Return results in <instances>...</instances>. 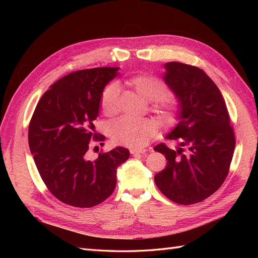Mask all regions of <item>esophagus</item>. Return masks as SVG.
<instances>
[{"instance_id": "34e87169", "label": "esophagus", "mask_w": 258, "mask_h": 258, "mask_svg": "<svg viewBox=\"0 0 258 258\" xmlns=\"http://www.w3.org/2000/svg\"><path fill=\"white\" fill-rule=\"evenodd\" d=\"M130 153L132 155H144L146 153V150H139V148H131Z\"/></svg>"}]
</instances>
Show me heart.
Listing matches in <instances>:
<instances>
[{
    "instance_id": "b5f03b06",
    "label": "heart",
    "mask_w": 258,
    "mask_h": 258,
    "mask_svg": "<svg viewBox=\"0 0 258 258\" xmlns=\"http://www.w3.org/2000/svg\"><path fill=\"white\" fill-rule=\"evenodd\" d=\"M139 95L148 101L156 100L162 110V120L166 123L176 121V99L170 91H162L163 86L155 77L139 74L128 80ZM119 86L117 83L108 84L101 96V107L105 114L111 115L118 110ZM157 124L151 119H138L122 116L110 123V135L116 143L134 148H141L150 143L156 135Z\"/></svg>"
}]
</instances>
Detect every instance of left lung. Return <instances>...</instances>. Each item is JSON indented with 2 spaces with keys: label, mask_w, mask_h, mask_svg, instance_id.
Returning a JSON list of instances; mask_svg holds the SVG:
<instances>
[{
  "label": "left lung",
  "mask_w": 258,
  "mask_h": 258,
  "mask_svg": "<svg viewBox=\"0 0 258 258\" xmlns=\"http://www.w3.org/2000/svg\"><path fill=\"white\" fill-rule=\"evenodd\" d=\"M163 68L162 79L177 102V123L166 139L176 140L177 147L155 146L165 155L167 166L154 179L170 200L194 205L210 197L225 181L235 136L222 93L204 70L175 61Z\"/></svg>",
  "instance_id": "obj_1"
}]
</instances>
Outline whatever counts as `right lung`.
Masks as SVG:
<instances>
[{
  "label": "right lung",
  "instance_id": "1",
  "mask_svg": "<svg viewBox=\"0 0 258 258\" xmlns=\"http://www.w3.org/2000/svg\"><path fill=\"white\" fill-rule=\"evenodd\" d=\"M119 68L72 72L52 84L35 107L29 126V146L42 179L54 197L77 208H91L112 195L117 169L129 151L116 146L89 160L90 139L105 86ZM97 140L103 141L101 136Z\"/></svg>",
  "mask_w": 258,
  "mask_h": 258
}]
</instances>
